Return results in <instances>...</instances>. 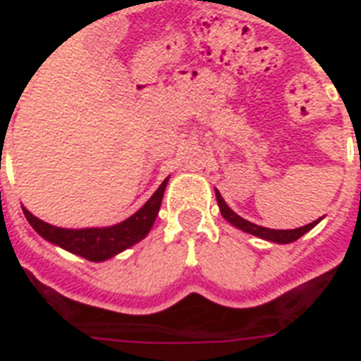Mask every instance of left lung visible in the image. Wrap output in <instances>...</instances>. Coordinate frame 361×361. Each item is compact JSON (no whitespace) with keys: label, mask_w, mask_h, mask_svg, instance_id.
Returning <instances> with one entry per match:
<instances>
[{"label":"left lung","mask_w":361,"mask_h":361,"mask_svg":"<svg viewBox=\"0 0 361 361\" xmlns=\"http://www.w3.org/2000/svg\"><path fill=\"white\" fill-rule=\"evenodd\" d=\"M215 197H217V202H219V208H221V215L225 217L228 223H232L234 226H238L240 231L243 232H249L252 236H258L262 238V240H269V241H275V243H290V241H296L298 238H302L305 232H309L313 228L320 219L313 221V223H309L305 226H300V228H292V231H274V228H264V226H258L255 223H249V221L241 219L240 215L234 214L226 202L223 200V197L219 195V191H215Z\"/></svg>","instance_id":"1"}]
</instances>
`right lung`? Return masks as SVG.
<instances>
[{
	"label": "right lung",
	"mask_w": 361,
	"mask_h": 361,
	"mask_svg": "<svg viewBox=\"0 0 361 361\" xmlns=\"http://www.w3.org/2000/svg\"><path fill=\"white\" fill-rule=\"evenodd\" d=\"M166 181L169 180H164L159 185L152 198L135 215H130L129 219H125L120 225L106 226V228H80V231L59 228V226H52L44 221L37 219L35 215L30 214L25 208L22 209H24L25 219L30 221V225L44 240H48L54 245L63 247L75 255H80L87 260L101 262V260L114 257L123 249H129L130 245H135L136 241H140L149 232L159 214V208H161Z\"/></svg>",
	"instance_id": "right-lung-1"
}]
</instances>
